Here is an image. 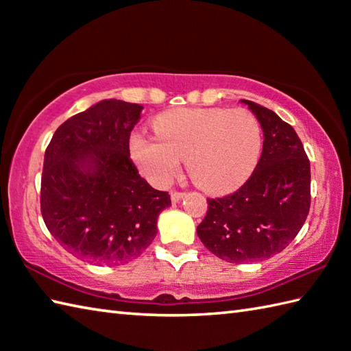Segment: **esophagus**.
<instances>
[{
    "mask_svg": "<svg viewBox=\"0 0 351 351\" xmlns=\"http://www.w3.org/2000/svg\"><path fill=\"white\" fill-rule=\"evenodd\" d=\"M185 196V193L182 191H171L170 193V197H171V202H180V200Z\"/></svg>",
    "mask_w": 351,
    "mask_h": 351,
    "instance_id": "34e87169",
    "label": "esophagus"
}]
</instances>
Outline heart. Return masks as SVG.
Returning a JSON list of instances; mask_svg holds the SVG:
<instances>
[{"mask_svg":"<svg viewBox=\"0 0 351 351\" xmlns=\"http://www.w3.org/2000/svg\"><path fill=\"white\" fill-rule=\"evenodd\" d=\"M156 137H131V155L149 181L166 185L181 160L197 187L211 193L241 185L255 170L263 136L258 119L244 108H181L155 117Z\"/></svg>","mask_w":351,"mask_h":351,"instance_id":"b5f03b06","label":"heart"}]
</instances>
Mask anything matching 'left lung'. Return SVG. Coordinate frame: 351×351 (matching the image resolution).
<instances>
[{"label":"left lung","mask_w":351,"mask_h":351,"mask_svg":"<svg viewBox=\"0 0 351 351\" xmlns=\"http://www.w3.org/2000/svg\"><path fill=\"white\" fill-rule=\"evenodd\" d=\"M241 102L263 128V154L235 193L206 200V215L196 229L208 250L235 264L282 252L299 234L311 206V166L297 132L274 111Z\"/></svg>","instance_id":"left-lung-1"}]
</instances>
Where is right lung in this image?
<instances>
[{
    "label": "right lung",
    "mask_w": 351,
    "mask_h": 351,
    "mask_svg": "<svg viewBox=\"0 0 351 351\" xmlns=\"http://www.w3.org/2000/svg\"><path fill=\"white\" fill-rule=\"evenodd\" d=\"M143 107L104 99L58 126L45 151L40 211L57 243L95 264H126L156 235L171 205L130 158V136Z\"/></svg>",
    "instance_id": "right-lung-1"
}]
</instances>
